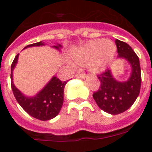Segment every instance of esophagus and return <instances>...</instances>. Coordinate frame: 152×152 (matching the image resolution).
<instances>
[{
    "label": "esophagus",
    "instance_id": "obj_1",
    "mask_svg": "<svg viewBox=\"0 0 152 152\" xmlns=\"http://www.w3.org/2000/svg\"><path fill=\"white\" fill-rule=\"evenodd\" d=\"M76 77H77V78L85 79L86 78V74L83 73V72H77V73L76 74Z\"/></svg>",
    "mask_w": 152,
    "mask_h": 152
}]
</instances>
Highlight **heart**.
I'll use <instances>...</instances> for the list:
<instances>
[{"mask_svg":"<svg viewBox=\"0 0 152 152\" xmlns=\"http://www.w3.org/2000/svg\"><path fill=\"white\" fill-rule=\"evenodd\" d=\"M113 42L106 39L91 41L72 53V61L79 65H87L92 72H100L106 69L116 54Z\"/></svg>","mask_w":152,"mask_h":152,"instance_id":"obj_1","label":"heart"}]
</instances>
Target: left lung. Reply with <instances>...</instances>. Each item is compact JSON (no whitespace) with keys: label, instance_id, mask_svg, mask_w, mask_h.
Wrapping results in <instances>:
<instances>
[{"label":"left lung","instance_id":"8db88e82","mask_svg":"<svg viewBox=\"0 0 152 152\" xmlns=\"http://www.w3.org/2000/svg\"><path fill=\"white\" fill-rule=\"evenodd\" d=\"M118 58H123L129 63L131 74L126 81L117 80L110 69L98 75L101 86L93 98L101 110L110 113L119 114L129 109L138 97L141 86V72L139 57L127 43L115 40Z\"/></svg>","mask_w":152,"mask_h":152}]
</instances>
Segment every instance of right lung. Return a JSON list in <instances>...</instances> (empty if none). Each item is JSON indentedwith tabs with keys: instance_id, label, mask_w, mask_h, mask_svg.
<instances>
[{
	"instance_id": "obj_1",
	"label": "right lung",
	"mask_w": 152,
	"mask_h": 152,
	"mask_svg": "<svg viewBox=\"0 0 152 152\" xmlns=\"http://www.w3.org/2000/svg\"><path fill=\"white\" fill-rule=\"evenodd\" d=\"M45 46L42 42L31 44L24 49L31 46ZM57 50L62 46L60 44L53 46ZM19 54L15 56L11 66V85L15 99L20 106L33 118L41 121H48L59 113L64 102V89L67 81L62 82L56 76H53L49 83L33 97H28L18 90L13 83V70L17 64Z\"/></svg>"
}]
</instances>
